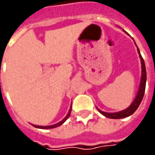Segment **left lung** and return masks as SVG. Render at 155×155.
Returning <instances> with one entry per match:
<instances>
[{"mask_svg": "<svg viewBox=\"0 0 155 155\" xmlns=\"http://www.w3.org/2000/svg\"><path fill=\"white\" fill-rule=\"evenodd\" d=\"M137 51L139 53V57H140V64H141V77H140V86H139V90H138V92H137V95H136L135 98L133 101V103L130 104L129 107H128L125 110H122V111H118V112H115V113H109V112H104V111H102L101 110L97 109V110L103 116H106L108 118H111V119H121V118H125V117L131 116L132 114H134V111L138 109L139 105L140 104V102H141V100L143 98L144 93H145L147 72L146 67H145V63H144V60H143L142 57L140 55V50H139L138 47H137Z\"/></svg>", "mask_w": 155, "mask_h": 155, "instance_id": "left-lung-1", "label": "left lung"}]
</instances>
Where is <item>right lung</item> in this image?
Wrapping results in <instances>:
<instances>
[{"label":"right lung","instance_id":"obj_1","mask_svg":"<svg viewBox=\"0 0 155 155\" xmlns=\"http://www.w3.org/2000/svg\"><path fill=\"white\" fill-rule=\"evenodd\" d=\"M71 108H70V110H69L68 114L66 115V116L63 119L61 122H58V123H56V124H53V125H50V126H38V125H33V127H35V128H42V129H49V128H57V127H59L60 125H62L63 123L68 119L69 116H70V115H71Z\"/></svg>","mask_w":155,"mask_h":155}]
</instances>
